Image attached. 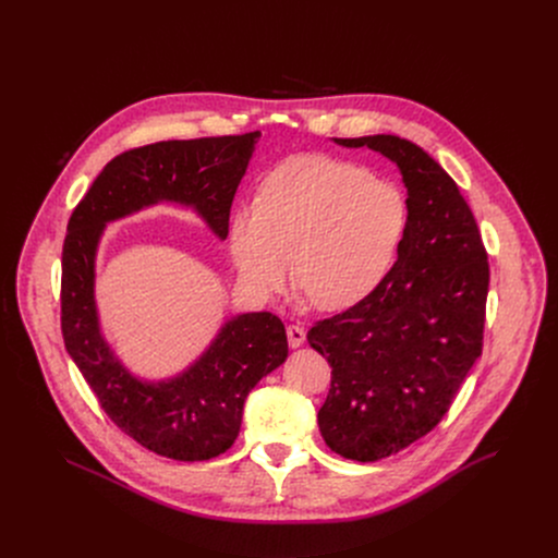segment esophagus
<instances>
[{
    "mask_svg": "<svg viewBox=\"0 0 558 558\" xmlns=\"http://www.w3.org/2000/svg\"><path fill=\"white\" fill-rule=\"evenodd\" d=\"M287 340H289L291 349H300L304 344V340H306V333H304V329H300L295 325H289L287 327Z\"/></svg>",
    "mask_w": 558,
    "mask_h": 558,
    "instance_id": "esophagus-1",
    "label": "esophagus"
}]
</instances>
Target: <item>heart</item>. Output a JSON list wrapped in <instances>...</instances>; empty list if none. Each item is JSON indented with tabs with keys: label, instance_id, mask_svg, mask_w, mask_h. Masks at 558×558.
I'll return each mask as SVG.
<instances>
[{
	"label": "heart",
	"instance_id": "heart-1",
	"mask_svg": "<svg viewBox=\"0 0 558 558\" xmlns=\"http://www.w3.org/2000/svg\"><path fill=\"white\" fill-rule=\"evenodd\" d=\"M407 227V201L390 183L327 156H298L276 168L258 207L229 218V252L243 284L269 298L291 269L323 311L360 302L386 274Z\"/></svg>",
	"mask_w": 558,
	"mask_h": 558
}]
</instances>
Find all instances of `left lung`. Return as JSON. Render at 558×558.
Listing matches in <instances>:
<instances>
[{"label": "left lung", "instance_id": "1", "mask_svg": "<svg viewBox=\"0 0 558 558\" xmlns=\"http://www.w3.org/2000/svg\"><path fill=\"white\" fill-rule=\"evenodd\" d=\"M333 141L386 156L409 196L392 269L364 300L306 336L333 368L317 413L327 446L377 461L439 424L482 355L490 269L457 183L420 145L395 134Z\"/></svg>", "mask_w": 558, "mask_h": 558}]
</instances>
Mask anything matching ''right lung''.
Wrapping results in <instances>:
<instances>
[{
	"mask_svg": "<svg viewBox=\"0 0 558 558\" xmlns=\"http://www.w3.org/2000/svg\"><path fill=\"white\" fill-rule=\"evenodd\" d=\"M260 132L161 141L119 154L68 222L61 256V331L72 362L108 417L143 448L205 461L238 437L252 388L289 355L287 331L269 311L238 313L181 373L147 379L108 344L97 308V254L110 222L172 203L192 209L225 241L229 209Z\"/></svg>",
	"mask_w": 558,
	"mask_h": 558,
	"instance_id": "right-lung-1",
	"label": "right lung"
}]
</instances>
